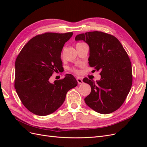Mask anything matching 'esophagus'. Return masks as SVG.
<instances>
[{"instance_id": "34e87169", "label": "esophagus", "mask_w": 147, "mask_h": 147, "mask_svg": "<svg viewBox=\"0 0 147 147\" xmlns=\"http://www.w3.org/2000/svg\"><path fill=\"white\" fill-rule=\"evenodd\" d=\"M77 82L79 84H81L83 83V80L80 77H78L77 78Z\"/></svg>"}]
</instances>
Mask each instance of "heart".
<instances>
[{
	"instance_id": "heart-1",
	"label": "heart",
	"mask_w": 147,
	"mask_h": 147,
	"mask_svg": "<svg viewBox=\"0 0 147 147\" xmlns=\"http://www.w3.org/2000/svg\"><path fill=\"white\" fill-rule=\"evenodd\" d=\"M74 72H78V71L76 69H74Z\"/></svg>"
}]
</instances>
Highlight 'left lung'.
<instances>
[{
    "label": "left lung",
    "instance_id": "8db88e82",
    "mask_svg": "<svg viewBox=\"0 0 147 147\" xmlns=\"http://www.w3.org/2000/svg\"><path fill=\"white\" fill-rule=\"evenodd\" d=\"M75 40L88 44L89 64L100 72L101 78L96 82L83 80L91 88L84 102L97 113L115 112L123 104L132 86V67L127 53L116 37L99 31L80 34Z\"/></svg>",
    "mask_w": 147,
    "mask_h": 147
}]
</instances>
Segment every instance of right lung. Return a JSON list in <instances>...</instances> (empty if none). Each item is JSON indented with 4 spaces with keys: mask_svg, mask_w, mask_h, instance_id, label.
<instances>
[{
    "mask_svg": "<svg viewBox=\"0 0 147 147\" xmlns=\"http://www.w3.org/2000/svg\"><path fill=\"white\" fill-rule=\"evenodd\" d=\"M73 32H47L31 38L15 61V88L22 103L32 113L45 116L64 103L67 92L77 86L71 74L51 83L53 73L59 71L61 51Z\"/></svg>",
    "mask_w": 147,
    "mask_h": 147,
    "instance_id": "obj_1",
    "label": "right lung"
}]
</instances>
